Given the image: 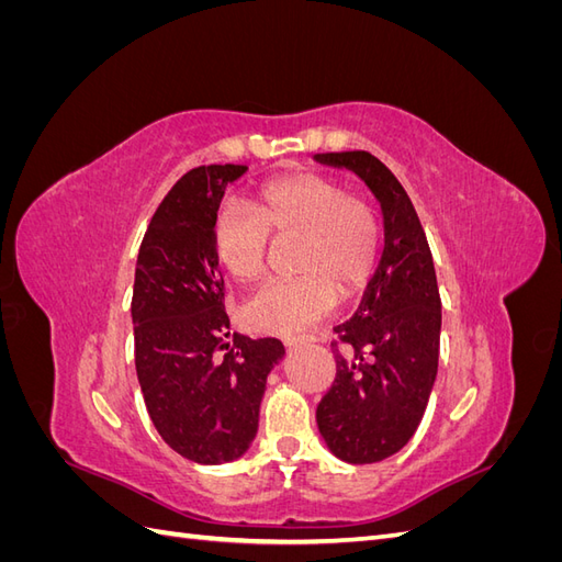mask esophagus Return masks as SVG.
I'll return each instance as SVG.
<instances>
[{
  "label": "esophagus",
  "instance_id": "1",
  "mask_svg": "<svg viewBox=\"0 0 562 562\" xmlns=\"http://www.w3.org/2000/svg\"><path fill=\"white\" fill-rule=\"evenodd\" d=\"M310 339H312V337H285L283 345H285L288 349H291V347H300V345H304V342H310Z\"/></svg>",
  "mask_w": 562,
  "mask_h": 562
}]
</instances>
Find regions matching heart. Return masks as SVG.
<instances>
[{"instance_id": "1", "label": "heart", "mask_w": 562, "mask_h": 562, "mask_svg": "<svg viewBox=\"0 0 562 562\" xmlns=\"http://www.w3.org/2000/svg\"><path fill=\"white\" fill-rule=\"evenodd\" d=\"M269 232L300 236V279L267 283L244 304L252 330L295 337L326 318L339 293L353 295L368 283L380 252L378 217L339 182L318 173H291L265 182L252 211L225 203L213 217L211 246L217 265L236 281L262 277Z\"/></svg>"}]
</instances>
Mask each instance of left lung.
Wrapping results in <instances>:
<instances>
[{
  "mask_svg": "<svg viewBox=\"0 0 562 562\" xmlns=\"http://www.w3.org/2000/svg\"><path fill=\"white\" fill-rule=\"evenodd\" d=\"M316 164L359 176L380 203L384 248L361 307L335 333L337 378L318 403L328 450L349 464H372L407 446L438 375L440 295L431 248L411 196L370 151L314 155Z\"/></svg>",
  "mask_w": 562,
  "mask_h": 562,
  "instance_id": "obj_1",
  "label": "left lung"
}]
</instances>
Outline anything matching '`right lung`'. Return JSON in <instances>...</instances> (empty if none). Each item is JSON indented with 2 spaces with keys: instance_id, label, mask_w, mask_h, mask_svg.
Listing matches in <instances>:
<instances>
[{
  "instance_id": "right-lung-1",
  "label": "right lung",
  "mask_w": 562,
  "mask_h": 562,
  "mask_svg": "<svg viewBox=\"0 0 562 562\" xmlns=\"http://www.w3.org/2000/svg\"><path fill=\"white\" fill-rule=\"evenodd\" d=\"M248 166L184 173L147 227L133 283L135 370L159 436L196 464H225L258 436L269 372L285 356L274 337L229 335L211 225L227 184Z\"/></svg>"
}]
</instances>
